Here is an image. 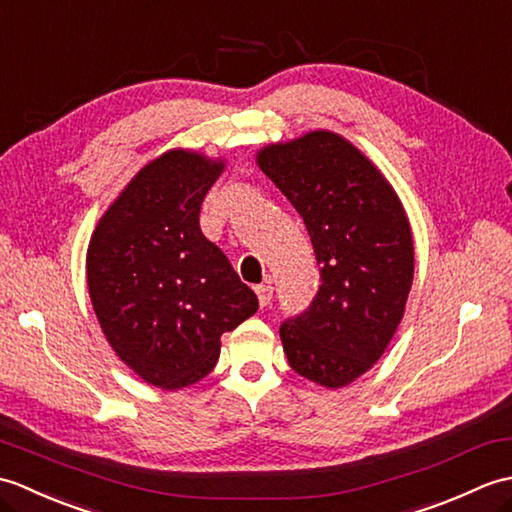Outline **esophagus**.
Instances as JSON below:
<instances>
[{"mask_svg":"<svg viewBox=\"0 0 512 512\" xmlns=\"http://www.w3.org/2000/svg\"><path fill=\"white\" fill-rule=\"evenodd\" d=\"M255 292H257L259 306H262V308L270 306V301H273V292H275V288H273V286H270V284H262V286H257V288H255Z\"/></svg>","mask_w":512,"mask_h":512,"instance_id":"34e87169","label":"esophagus"}]
</instances>
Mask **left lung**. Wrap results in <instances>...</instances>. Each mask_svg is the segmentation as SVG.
<instances>
[{
    "instance_id": "obj_1",
    "label": "left lung",
    "mask_w": 512,
    "mask_h": 512,
    "mask_svg": "<svg viewBox=\"0 0 512 512\" xmlns=\"http://www.w3.org/2000/svg\"><path fill=\"white\" fill-rule=\"evenodd\" d=\"M259 167L303 217L321 286L279 325L290 367L328 389L350 385L389 345L413 281L405 209L361 151L332 132L270 145Z\"/></svg>"
}]
</instances>
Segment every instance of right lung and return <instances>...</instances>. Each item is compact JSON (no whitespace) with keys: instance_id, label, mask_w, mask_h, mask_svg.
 <instances>
[{"instance_id":"right-lung-1","label":"right lung","mask_w":512,"mask_h":512,"mask_svg":"<svg viewBox=\"0 0 512 512\" xmlns=\"http://www.w3.org/2000/svg\"><path fill=\"white\" fill-rule=\"evenodd\" d=\"M222 162L169 151L127 184L88 248L92 306L114 352L162 389L198 383L220 336L259 308L228 257L204 237L200 209Z\"/></svg>"}]
</instances>
